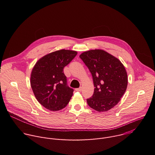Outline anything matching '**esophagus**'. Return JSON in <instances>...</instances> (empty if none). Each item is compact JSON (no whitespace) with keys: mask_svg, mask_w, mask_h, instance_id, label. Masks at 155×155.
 Returning <instances> with one entry per match:
<instances>
[{"mask_svg":"<svg viewBox=\"0 0 155 155\" xmlns=\"http://www.w3.org/2000/svg\"><path fill=\"white\" fill-rule=\"evenodd\" d=\"M81 90H82V87H78V88H76V89H75V90H76L77 91H81Z\"/></svg>","mask_w":155,"mask_h":155,"instance_id":"34e87169","label":"esophagus"}]
</instances>
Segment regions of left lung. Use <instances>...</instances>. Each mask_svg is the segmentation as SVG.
Listing matches in <instances>:
<instances>
[{"label": "left lung", "instance_id": "8db88e82", "mask_svg": "<svg viewBox=\"0 0 155 155\" xmlns=\"http://www.w3.org/2000/svg\"><path fill=\"white\" fill-rule=\"evenodd\" d=\"M80 58L91 73L94 94L86 99L91 108L107 112L114 107L124 94L127 86V72L121 61L102 50L82 53Z\"/></svg>", "mask_w": 155, "mask_h": 155}]
</instances>
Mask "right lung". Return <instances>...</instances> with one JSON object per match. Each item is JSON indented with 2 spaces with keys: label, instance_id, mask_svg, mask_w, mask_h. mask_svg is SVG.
Wrapping results in <instances>:
<instances>
[{
  "label": "right lung",
  "instance_id": "obj_1",
  "mask_svg": "<svg viewBox=\"0 0 155 155\" xmlns=\"http://www.w3.org/2000/svg\"><path fill=\"white\" fill-rule=\"evenodd\" d=\"M77 54L72 50H61L40 58L31 75V85L38 102L51 111L67 106L74 90L68 86L64 68Z\"/></svg>",
  "mask_w": 155,
  "mask_h": 155
}]
</instances>
